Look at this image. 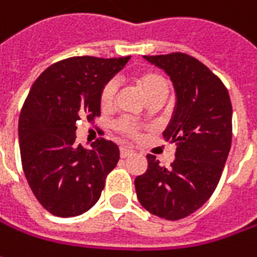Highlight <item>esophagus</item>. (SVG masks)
Masks as SVG:
<instances>
[{"mask_svg": "<svg viewBox=\"0 0 257 257\" xmlns=\"http://www.w3.org/2000/svg\"><path fill=\"white\" fill-rule=\"evenodd\" d=\"M132 154H134V151L129 150V148H125V147L120 148V157H122V158H128Z\"/></svg>", "mask_w": 257, "mask_h": 257, "instance_id": "34e87169", "label": "esophagus"}]
</instances>
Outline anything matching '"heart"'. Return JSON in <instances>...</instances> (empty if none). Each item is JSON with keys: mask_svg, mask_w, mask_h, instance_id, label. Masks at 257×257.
Returning a JSON list of instances; mask_svg holds the SVG:
<instances>
[{"mask_svg": "<svg viewBox=\"0 0 257 257\" xmlns=\"http://www.w3.org/2000/svg\"><path fill=\"white\" fill-rule=\"evenodd\" d=\"M134 83L137 84V87L140 89V92L144 95L145 99H150L151 96L157 95L167 96V93H168V83L158 73H141V74H137L134 77ZM116 95L117 84L113 80L107 82L103 86L100 96H99V102H100L102 109H110L113 106ZM116 128L120 134H123L126 137H137L138 132H140V128L137 125L131 123V122H120V123H117Z\"/></svg>", "mask_w": 257, "mask_h": 257, "instance_id": "heart-1", "label": "heart"}]
</instances>
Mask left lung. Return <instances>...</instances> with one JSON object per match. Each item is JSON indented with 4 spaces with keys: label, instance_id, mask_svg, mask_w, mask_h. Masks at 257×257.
Here are the masks:
<instances>
[{
    "label": "left lung",
    "instance_id": "1",
    "mask_svg": "<svg viewBox=\"0 0 257 257\" xmlns=\"http://www.w3.org/2000/svg\"><path fill=\"white\" fill-rule=\"evenodd\" d=\"M144 59L173 82L175 106L162 137L178 147L170 168L148 154V170L135 178V190L151 214L180 220L203 206L220 181L231 145V102L217 76L188 54Z\"/></svg>",
    "mask_w": 257,
    "mask_h": 257
}]
</instances>
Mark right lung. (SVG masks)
I'll list each match as a JSON object with an SVG mask.
<instances>
[{
  "instance_id": "add662e5",
  "label": "right lung",
  "mask_w": 257,
  "mask_h": 257,
  "mask_svg": "<svg viewBox=\"0 0 257 257\" xmlns=\"http://www.w3.org/2000/svg\"><path fill=\"white\" fill-rule=\"evenodd\" d=\"M128 60L70 57L46 69L31 86L18 120L20 154L31 191L53 216L90 210L116 167V144L102 138L84 150L76 144V123L100 115L103 86Z\"/></svg>"
}]
</instances>
